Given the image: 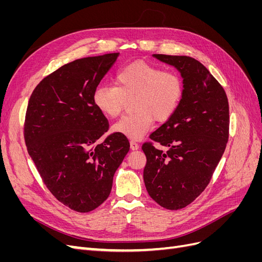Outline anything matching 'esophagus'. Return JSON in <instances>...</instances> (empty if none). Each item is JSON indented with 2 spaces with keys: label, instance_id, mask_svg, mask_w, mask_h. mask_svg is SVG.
<instances>
[{
  "label": "esophagus",
  "instance_id": "obj_1",
  "mask_svg": "<svg viewBox=\"0 0 262 262\" xmlns=\"http://www.w3.org/2000/svg\"><path fill=\"white\" fill-rule=\"evenodd\" d=\"M130 147L132 150H137L139 148V144L136 141H130Z\"/></svg>",
  "mask_w": 262,
  "mask_h": 262
}]
</instances>
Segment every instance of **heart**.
Listing matches in <instances>:
<instances>
[{"instance_id":"b5f03b06","label":"heart","mask_w":262,"mask_h":262,"mask_svg":"<svg viewBox=\"0 0 262 262\" xmlns=\"http://www.w3.org/2000/svg\"><path fill=\"white\" fill-rule=\"evenodd\" d=\"M185 83L179 73L171 70L137 61L125 66L116 74V85L100 84L93 95L94 104L104 115H120L128 100L136 113L122 117L114 124V131L139 140L156 121H166L177 112L184 98Z\"/></svg>"}]
</instances>
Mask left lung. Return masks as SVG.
Returning <instances> with one entry per match:
<instances>
[{"label": "left lung", "instance_id": "1", "mask_svg": "<svg viewBox=\"0 0 262 262\" xmlns=\"http://www.w3.org/2000/svg\"><path fill=\"white\" fill-rule=\"evenodd\" d=\"M175 67L185 94L177 112L149 136L166 153L145 142L144 184L152 199L168 210L187 207L207 188L228 140L226 93L209 70L187 55L154 54Z\"/></svg>", "mask_w": 262, "mask_h": 262}]
</instances>
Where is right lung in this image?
<instances>
[{
	"instance_id": "obj_1",
	"label": "right lung",
	"mask_w": 262,
	"mask_h": 262,
	"mask_svg": "<svg viewBox=\"0 0 262 262\" xmlns=\"http://www.w3.org/2000/svg\"><path fill=\"white\" fill-rule=\"evenodd\" d=\"M119 53L70 62L39 83L29 98L24 138L45 185L71 210L93 211L110 194L116 170L130 149L95 106L96 87Z\"/></svg>"
}]
</instances>
